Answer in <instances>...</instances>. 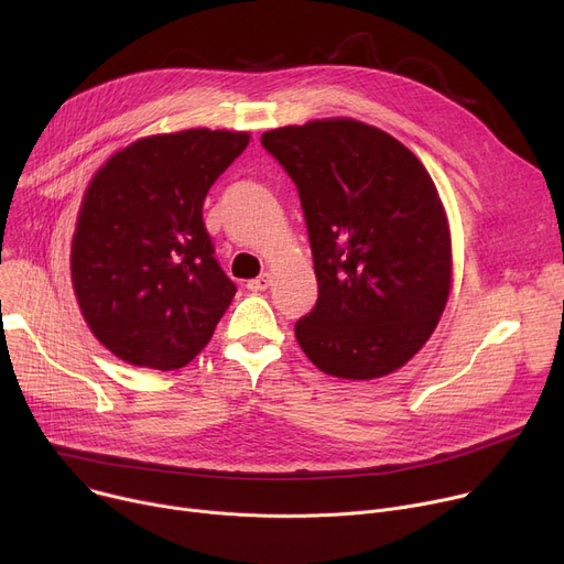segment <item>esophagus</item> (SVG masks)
Instances as JSON below:
<instances>
[{"instance_id": "34e87169", "label": "esophagus", "mask_w": 564, "mask_h": 564, "mask_svg": "<svg viewBox=\"0 0 564 564\" xmlns=\"http://www.w3.org/2000/svg\"><path fill=\"white\" fill-rule=\"evenodd\" d=\"M272 285V276L270 274H260L258 279H251L249 283H247V288L251 290V292H262V290H267Z\"/></svg>"}]
</instances>
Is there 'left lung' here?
Masks as SVG:
<instances>
[{"label": "left lung", "mask_w": 564, "mask_h": 564, "mask_svg": "<svg viewBox=\"0 0 564 564\" xmlns=\"http://www.w3.org/2000/svg\"><path fill=\"white\" fill-rule=\"evenodd\" d=\"M297 185L317 302L294 324L327 375L375 379L404 366L446 308L453 256L446 210L406 145L354 118L260 137Z\"/></svg>", "instance_id": "1"}]
</instances>
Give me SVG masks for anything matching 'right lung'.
<instances>
[{"label":"right lung","mask_w":564,"mask_h":564,"mask_svg":"<svg viewBox=\"0 0 564 564\" xmlns=\"http://www.w3.org/2000/svg\"><path fill=\"white\" fill-rule=\"evenodd\" d=\"M247 132L185 130L118 151L88 185L70 274L94 336L132 366L175 370L210 343L235 297L203 200Z\"/></svg>","instance_id":"add662e5"}]
</instances>
